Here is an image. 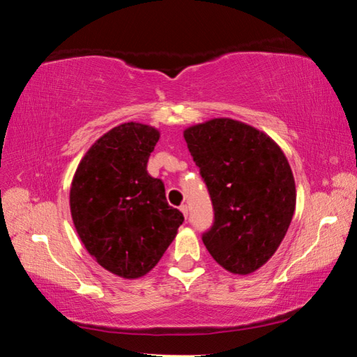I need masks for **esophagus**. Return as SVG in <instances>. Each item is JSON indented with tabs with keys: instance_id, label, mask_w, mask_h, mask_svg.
<instances>
[{
	"instance_id": "34e87169",
	"label": "esophagus",
	"mask_w": 357,
	"mask_h": 357,
	"mask_svg": "<svg viewBox=\"0 0 357 357\" xmlns=\"http://www.w3.org/2000/svg\"><path fill=\"white\" fill-rule=\"evenodd\" d=\"M179 209H181V213L184 214V217L189 215V206H187V204H181Z\"/></svg>"
}]
</instances>
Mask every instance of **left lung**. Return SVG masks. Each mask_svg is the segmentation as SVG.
<instances>
[{
	"mask_svg": "<svg viewBox=\"0 0 357 357\" xmlns=\"http://www.w3.org/2000/svg\"><path fill=\"white\" fill-rule=\"evenodd\" d=\"M184 138L214 206L204 245L228 273H255L279 249L294 214L287 155L264 132L231 118L190 126Z\"/></svg>",
	"mask_w": 357,
	"mask_h": 357,
	"instance_id": "obj_1",
	"label": "left lung"
}]
</instances>
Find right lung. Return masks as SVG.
<instances>
[{
  "label": "right lung",
  "instance_id": "obj_1",
  "mask_svg": "<svg viewBox=\"0 0 357 357\" xmlns=\"http://www.w3.org/2000/svg\"><path fill=\"white\" fill-rule=\"evenodd\" d=\"M159 138L153 126L119 124L91 144L72 178L69 204L78 238L121 279L146 275L184 222L168 206L164 183L146 170Z\"/></svg>",
  "mask_w": 357,
  "mask_h": 357
}]
</instances>
